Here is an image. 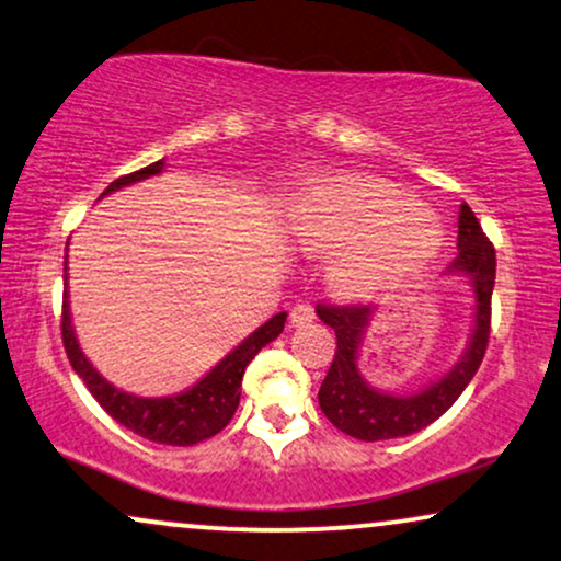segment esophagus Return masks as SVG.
I'll return each mask as SVG.
<instances>
[{
    "instance_id": "esophagus-1",
    "label": "esophagus",
    "mask_w": 561,
    "mask_h": 561,
    "mask_svg": "<svg viewBox=\"0 0 561 561\" xmlns=\"http://www.w3.org/2000/svg\"><path fill=\"white\" fill-rule=\"evenodd\" d=\"M316 319V310L308 306V302H298L293 310H289V323L293 327H306V323H310Z\"/></svg>"
}]
</instances>
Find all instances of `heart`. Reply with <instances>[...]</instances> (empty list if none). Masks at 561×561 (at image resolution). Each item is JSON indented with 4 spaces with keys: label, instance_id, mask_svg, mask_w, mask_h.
I'll list each match as a JSON object with an SVG mask.
<instances>
[{
    "label": "heart",
    "instance_id": "obj_1",
    "mask_svg": "<svg viewBox=\"0 0 561 561\" xmlns=\"http://www.w3.org/2000/svg\"><path fill=\"white\" fill-rule=\"evenodd\" d=\"M306 251L332 253L327 285L345 300L387 293L426 268L442 251L444 229L394 182L374 174H327L308 182L287 211Z\"/></svg>",
    "mask_w": 561,
    "mask_h": 561
}]
</instances>
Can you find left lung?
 <instances>
[{
    "instance_id": "8db88e82",
    "label": "left lung",
    "mask_w": 561,
    "mask_h": 561,
    "mask_svg": "<svg viewBox=\"0 0 561 561\" xmlns=\"http://www.w3.org/2000/svg\"><path fill=\"white\" fill-rule=\"evenodd\" d=\"M457 259L447 274L465 276L473 287V329H470L465 353L447 374L438 376L428 387L413 394H389L370 387L360 374V347L374 319L368 306H319L316 313L336 334V353L327 379L319 389V404L323 415L347 436L360 442H381V438L410 436L442 417L465 387L473 381L481 366L491 329V293L496 279V255L491 240L485 238L476 214L468 204L460 206L457 219Z\"/></svg>"
}]
</instances>
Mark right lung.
Returning <instances> with one entry per match:
<instances>
[{
    "mask_svg": "<svg viewBox=\"0 0 561 561\" xmlns=\"http://www.w3.org/2000/svg\"><path fill=\"white\" fill-rule=\"evenodd\" d=\"M164 159L153 161V164L144 167V170L125 174V178L114 180L104 193L110 195L119 187L135 185V182L153 178V174L164 172ZM67 268V263H65ZM65 287H67V274H65ZM70 295L65 289V302H62V342L65 353L70 357V366L76 368V374L83 379L88 391L93 394L101 408L110 413L114 421L123 423L125 428H130L133 434L148 438V442L157 444H172V447H191V444L204 442L219 434L221 428L232 421L234 410L240 404V387H242V374H245L248 363L259 355L261 347H266L268 342H274L276 336L285 329L287 313H276L268 319L263 327L255 329L253 334H248L232 353L221 357L216 366L208 370L204 379H198L193 387H187L180 394L170 397H138L130 391L114 387L112 381H106L104 376L93 368V363L88 360L83 350H80L76 327H72V313H70Z\"/></svg>",
    "mask_w": 561,
    "mask_h": 561,
    "instance_id": "add662e5",
    "label": "right lung"
}]
</instances>
